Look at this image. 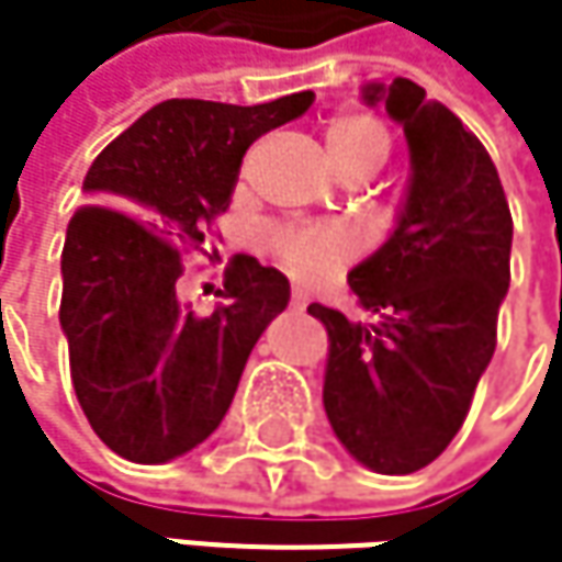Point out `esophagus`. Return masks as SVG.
Returning <instances> with one entry per match:
<instances>
[{"mask_svg": "<svg viewBox=\"0 0 562 562\" xmlns=\"http://www.w3.org/2000/svg\"><path fill=\"white\" fill-rule=\"evenodd\" d=\"M289 305H292L295 312H302V308L308 305V295H305L302 289H292V295H289Z\"/></svg>", "mask_w": 562, "mask_h": 562, "instance_id": "esophagus-1", "label": "esophagus"}]
</instances>
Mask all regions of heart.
I'll list each match as a JSON object with an SVG mask.
<instances>
[{"instance_id":"b5f03b06","label":"heart","mask_w":562,"mask_h":562,"mask_svg":"<svg viewBox=\"0 0 562 562\" xmlns=\"http://www.w3.org/2000/svg\"><path fill=\"white\" fill-rule=\"evenodd\" d=\"M322 146L341 181L361 184L384 169L391 156V130L374 113L348 110L325 123ZM270 250L289 273L302 280H318L348 260V240L322 227H277L270 234Z\"/></svg>"}]
</instances>
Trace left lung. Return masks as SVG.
<instances>
[{"mask_svg":"<svg viewBox=\"0 0 562 562\" xmlns=\"http://www.w3.org/2000/svg\"><path fill=\"white\" fill-rule=\"evenodd\" d=\"M409 146V188L391 240L348 273L371 322L308 305L328 331L325 413L371 472L409 475L446 452L495 355L510 282V211L492 156L406 77L368 83Z\"/></svg>","mask_w":562,"mask_h":562,"instance_id":"8db88e82","label":"left lung"}]
</instances>
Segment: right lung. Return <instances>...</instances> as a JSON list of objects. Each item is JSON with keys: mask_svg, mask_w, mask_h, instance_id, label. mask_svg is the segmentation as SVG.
Segmentation results:
<instances>
[{"mask_svg": "<svg viewBox=\"0 0 562 562\" xmlns=\"http://www.w3.org/2000/svg\"><path fill=\"white\" fill-rule=\"evenodd\" d=\"M312 100H166L93 159L90 204L70 217L60 254V328L80 409L116 456L159 465L201 446L289 305V280L247 254L227 263L211 315L181 305L175 282L181 254L227 211L244 153Z\"/></svg>", "mask_w": 562, "mask_h": 562, "instance_id": "right-lung-1", "label": "right lung"}]
</instances>
